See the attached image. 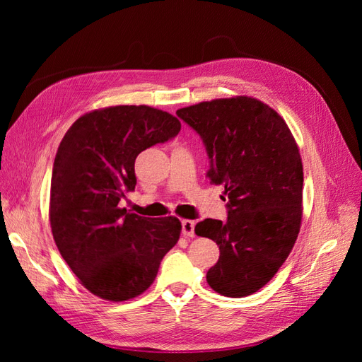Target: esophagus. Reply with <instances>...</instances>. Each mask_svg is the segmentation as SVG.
Masks as SVG:
<instances>
[{"label":"esophagus","mask_w":362,"mask_h":362,"mask_svg":"<svg viewBox=\"0 0 362 362\" xmlns=\"http://www.w3.org/2000/svg\"><path fill=\"white\" fill-rule=\"evenodd\" d=\"M182 235L184 237H194V222L193 221H182Z\"/></svg>","instance_id":"1"}]
</instances>
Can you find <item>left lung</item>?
Here are the masks:
<instances>
[{
  "label": "left lung",
  "instance_id": "1",
  "mask_svg": "<svg viewBox=\"0 0 362 362\" xmlns=\"http://www.w3.org/2000/svg\"><path fill=\"white\" fill-rule=\"evenodd\" d=\"M177 115L201 136L210 158L206 177L228 196L225 222L205 218L194 226L221 250L206 282L228 298L249 296L275 276L299 234L303 168L298 144L286 120L255 98L205 101Z\"/></svg>",
  "mask_w": 362,
  "mask_h": 362
}]
</instances>
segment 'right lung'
Returning <instances> with one entry per match:
<instances>
[{
	"label": "right lung",
	"mask_w": 362,
	"mask_h": 362,
	"mask_svg": "<svg viewBox=\"0 0 362 362\" xmlns=\"http://www.w3.org/2000/svg\"><path fill=\"white\" fill-rule=\"evenodd\" d=\"M181 122L149 105H116L78 117L54 158L49 222L63 259L95 296L133 299L154 282L177 245V217H141L119 202L136 189L141 151L180 133Z\"/></svg>",
	"instance_id": "right-lung-1"
}]
</instances>
